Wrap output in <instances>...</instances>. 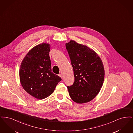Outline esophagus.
<instances>
[{
	"label": "esophagus",
	"mask_w": 133,
	"mask_h": 133,
	"mask_svg": "<svg viewBox=\"0 0 133 133\" xmlns=\"http://www.w3.org/2000/svg\"><path fill=\"white\" fill-rule=\"evenodd\" d=\"M59 75V76H60V77H61V78H62V74H59V75Z\"/></svg>",
	"instance_id": "1"
}]
</instances>
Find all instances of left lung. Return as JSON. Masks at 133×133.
<instances>
[{"label": "left lung", "mask_w": 133, "mask_h": 133, "mask_svg": "<svg viewBox=\"0 0 133 133\" xmlns=\"http://www.w3.org/2000/svg\"><path fill=\"white\" fill-rule=\"evenodd\" d=\"M65 45L75 77L73 84L67 86L70 96L79 104L88 102L98 94L104 82L102 60L94 51L75 41L71 40Z\"/></svg>", "instance_id": "left-lung-1"}]
</instances>
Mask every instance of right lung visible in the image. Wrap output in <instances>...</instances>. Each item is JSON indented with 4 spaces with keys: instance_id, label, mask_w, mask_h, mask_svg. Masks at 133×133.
Listing matches in <instances>:
<instances>
[{
    "instance_id": "obj_1",
    "label": "right lung",
    "mask_w": 133,
    "mask_h": 133,
    "mask_svg": "<svg viewBox=\"0 0 133 133\" xmlns=\"http://www.w3.org/2000/svg\"><path fill=\"white\" fill-rule=\"evenodd\" d=\"M50 45L33 47L23 59L19 70L20 80L26 91L37 99H43L54 92L61 78L51 71Z\"/></svg>"
}]
</instances>
